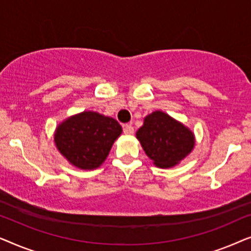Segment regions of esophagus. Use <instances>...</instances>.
I'll list each match as a JSON object with an SVG mask.
<instances>
[{"label": "esophagus", "instance_id": "obj_1", "mask_svg": "<svg viewBox=\"0 0 251 251\" xmlns=\"http://www.w3.org/2000/svg\"><path fill=\"white\" fill-rule=\"evenodd\" d=\"M125 133H126V135H133V126L131 125H126Z\"/></svg>", "mask_w": 251, "mask_h": 251}]
</instances>
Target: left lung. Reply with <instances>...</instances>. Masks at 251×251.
Instances as JSON below:
<instances>
[{"label":"left lung","mask_w":251,"mask_h":251,"mask_svg":"<svg viewBox=\"0 0 251 251\" xmlns=\"http://www.w3.org/2000/svg\"><path fill=\"white\" fill-rule=\"evenodd\" d=\"M136 137L146 155L163 169L177 166L195 146L192 130L162 111L146 115Z\"/></svg>","instance_id":"obj_1"}]
</instances>
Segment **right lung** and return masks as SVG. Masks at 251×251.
I'll return each mask as SVG.
<instances>
[{"mask_svg":"<svg viewBox=\"0 0 251 251\" xmlns=\"http://www.w3.org/2000/svg\"><path fill=\"white\" fill-rule=\"evenodd\" d=\"M122 126L115 119L98 112L84 111L60 122L53 140L59 153L81 170L97 169L108 156Z\"/></svg>","mask_w":251,"mask_h":251,"instance_id":"add662e5","label":"right lung"}]
</instances>
